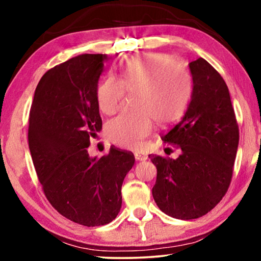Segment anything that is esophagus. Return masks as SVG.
<instances>
[{
    "instance_id": "1",
    "label": "esophagus",
    "mask_w": 261,
    "mask_h": 261,
    "mask_svg": "<svg viewBox=\"0 0 261 261\" xmlns=\"http://www.w3.org/2000/svg\"><path fill=\"white\" fill-rule=\"evenodd\" d=\"M134 156H135V159L138 160V162H145V160H147V158H148V156L142 152H135Z\"/></svg>"
}]
</instances>
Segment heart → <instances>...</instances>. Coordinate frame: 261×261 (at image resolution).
Wrapping results in <instances>:
<instances>
[{
	"instance_id": "heart-1",
	"label": "heart",
	"mask_w": 261,
	"mask_h": 261,
	"mask_svg": "<svg viewBox=\"0 0 261 261\" xmlns=\"http://www.w3.org/2000/svg\"><path fill=\"white\" fill-rule=\"evenodd\" d=\"M124 90L138 91L137 113H123L107 124V137L117 146L137 148L148 137L153 120L167 126L179 119L191 95V76L187 67L163 53L137 55L119 67L97 89L102 113L113 115L119 109Z\"/></svg>"
}]
</instances>
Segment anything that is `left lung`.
Returning a JSON list of instances; mask_svg holds the SVG:
<instances>
[{"instance_id":"obj_1","label":"left lung","mask_w":261,"mask_h":261,"mask_svg":"<svg viewBox=\"0 0 261 261\" xmlns=\"http://www.w3.org/2000/svg\"><path fill=\"white\" fill-rule=\"evenodd\" d=\"M192 92L187 112L167 133L166 144L180 148L177 159L149 154L156 167L153 198L166 215L198 219L229 188L239 145V127L229 90L221 74L198 58L189 63Z\"/></svg>"}]
</instances>
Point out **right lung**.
Masks as SVG:
<instances>
[{"label":"right lung","instance_id":"1","mask_svg":"<svg viewBox=\"0 0 261 261\" xmlns=\"http://www.w3.org/2000/svg\"><path fill=\"white\" fill-rule=\"evenodd\" d=\"M107 55H81L48 70L30 113L28 145L45 196L59 214L87 227L107 224L122 204L121 188L133 153L110 147L91 158L90 139L102 129L98 80Z\"/></svg>","mask_w":261,"mask_h":261}]
</instances>
